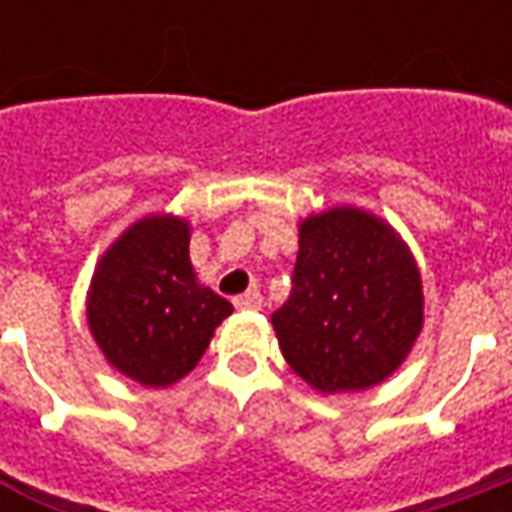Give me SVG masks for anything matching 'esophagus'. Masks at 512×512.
<instances>
[{
    "instance_id": "1",
    "label": "esophagus",
    "mask_w": 512,
    "mask_h": 512,
    "mask_svg": "<svg viewBox=\"0 0 512 512\" xmlns=\"http://www.w3.org/2000/svg\"><path fill=\"white\" fill-rule=\"evenodd\" d=\"M233 305L239 307V310H259V307H262V293H259V290L242 293V296L233 299Z\"/></svg>"
}]
</instances>
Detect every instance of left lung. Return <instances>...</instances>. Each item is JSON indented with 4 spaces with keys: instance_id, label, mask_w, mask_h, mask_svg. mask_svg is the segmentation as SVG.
I'll return each instance as SVG.
<instances>
[{
    "instance_id": "8db88e82",
    "label": "left lung",
    "mask_w": 512,
    "mask_h": 512,
    "mask_svg": "<svg viewBox=\"0 0 512 512\" xmlns=\"http://www.w3.org/2000/svg\"><path fill=\"white\" fill-rule=\"evenodd\" d=\"M270 322L299 379L325 396L359 393L393 376L419 339L422 273L382 216L327 207L299 222L293 293Z\"/></svg>"
}]
</instances>
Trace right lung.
<instances>
[{"label":"right lung","instance_id":"right-lung-1","mask_svg":"<svg viewBox=\"0 0 512 512\" xmlns=\"http://www.w3.org/2000/svg\"><path fill=\"white\" fill-rule=\"evenodd\" d=\"M233 305L190 265V222L136 219L96 262L85 299L93 342L110 367L145 387H170L199 364Z\"/></svg>","mask_w":512,"mask_h":512}]
</instances>
